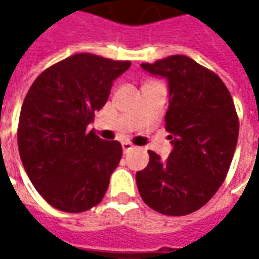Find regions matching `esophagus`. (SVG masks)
<instances>
[{
    "label": "esophagus",
    "mask_w": 259,
    "mask_h": 259,
    "mask_svg": "<svg viewBox=\"0 0 259 259\" xmlns=\"http://www.w3.org/2000/svg\"><path fill=\"white\" fill-rule=\"evenodd\" d=\"M122 150H124V153H128V151L134 150V145L131 144V143H128V141H124L122 143Z\"/></svg>",
    "instance_id": "34e87169"
}]
</instances>
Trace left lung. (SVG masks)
Here are the masks:
<instances>
[{"mask_svg": "<svg viewBox=\"0 0 259 259\" xmlns=\"http://www.w3.org/2000/svg\"><path fill=\"white\" fill-rule=\"evenodd\" d=\"M141 67L167 80L164 119L173 150L165 160L148 151V165L135 176L138 192L158 213H192L218 192L232 161L239 134L232 96L219 76L187 56Z\"/></svg>", "mask_w": 259, "mask_h": 259, "instance_id": "8db88e82", "label": "left lung"}]
</instances>
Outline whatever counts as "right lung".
Masks as SVG:
<instances>
[{
	"label": "right lung",
	"instance_id": "1",
	"mask_svg": "<svg viewBox=\"0 0 259 259\" xmlns=\"http://www.w3.org/2000/svg\"><path fill=\"white\" fill-rule=\"evenodd\" d=\"M130 66L73 55L46 69L25 95L17 134L21 163L35 190L56 209L79 213L104 199L122 147L86 128Z\"/></svg>",
	"mask_w": 259,
	"mask_h": 259
}]
</instances>
